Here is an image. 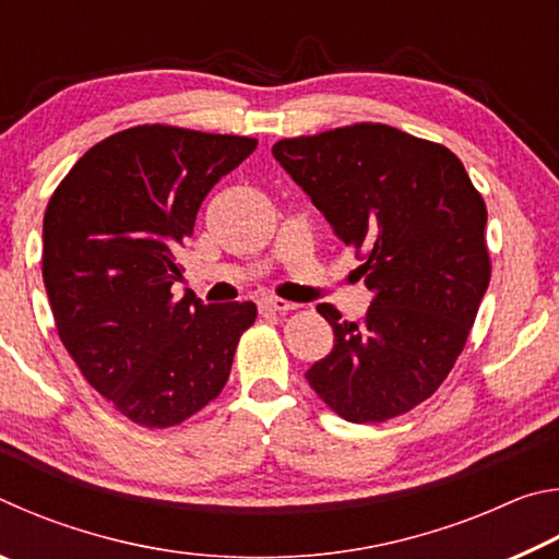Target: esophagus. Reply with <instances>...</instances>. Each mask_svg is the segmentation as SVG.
Listing matches in <instances>:
<instances>
[{
  "mask_svg": "<svg viewBox=\"0 0 559 559\" xmlns=\"http://www.w3.org/2000/svg\"><path fill=\"white\" fill-rule=\"evenodd\" d=\"M259 308H261V313H288V310H293L296 306L283 298H261Z\"/></svg>",
  "mask_w": 559,
  "mask_h": 559,
  "instance_id": "obj_1",
  "label": "esophagus"
}]
</instances>
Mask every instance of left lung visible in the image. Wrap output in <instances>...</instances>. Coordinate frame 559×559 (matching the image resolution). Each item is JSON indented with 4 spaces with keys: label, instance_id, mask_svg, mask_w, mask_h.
Masks as SVG:
<instances>
[{
    "label": "left lung",
    "instance_id": "left-lung-1",
    "mask_svg": "<svg viewBox=\"0 0 559 559\" xmlns=\"http://www.w3.org/2000/svg\"><path fill=\"white\" fill-rule=\"evenodd\" d=\"M271 153L355 246L357 278L374 293L359 323L320 302L335 345L308 384L353 424L414 409L449 377L486 296L484 197L451 150L382 122L278 140Z\"/></svg>",
    "mask_w": 559,
    "mask_h": 559
}]
</instances>
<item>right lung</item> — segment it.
I'll return each instance as SVG.
<instances>
[{"label":"right lung","instance_id":"add662e5","mask_svg":"<svg viewBox=\"0 0 559 559\" xmlns=\"http://www.w3.org/2000/svg\"><path fill=\"white\" fill-rule=\"evenodd\" d=\"M257 140L138 126L93 145L44 214V286L63 347L130 421L165 429L219 396L257 306L173 298L210 189Z\"/></svg>","mask_w":559,"mask_h":559}]
</instances>
